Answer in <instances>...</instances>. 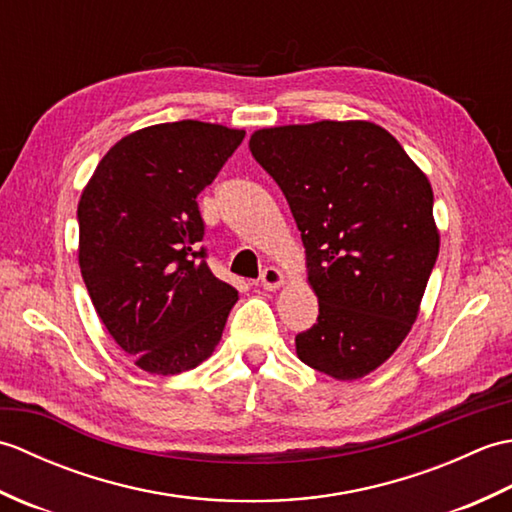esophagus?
<instances>
[{
    "label": "esophagus",
    "instance_id": "34e87169",
    "mask_svg": "<svg viewBox=\"0 0 512 512\" xmlns=\"http://www.w3.org/2000/svg\"><path fill=\"white\" fill-rule=\"evenodd\" d=\"M281 284H284V273H281V270L275 266H268L262 273L264 290H277Z\"/></svg>",
    "mask_w": 512,
    "mask_h": 512
}]
</instances>
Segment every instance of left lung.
<instances>
[{
  "mask_svg": "<svg viewBox=\"0 0 512 512\" xmlns=\"http://www.w3.org/2000/svg\"><path fill=\"white\" fill-rule=\"evenodd\" d=\"M248 147L286 195L319 299L297 356L336 380L363 378L405 341L436 266L431 184L367 121L266 127Z\"/></svg>",
  "mask_w": 512,
  "mask_h": 512,
  "instance_id": "left-lung-1",
  "label": "left lung"
}]
</instances>
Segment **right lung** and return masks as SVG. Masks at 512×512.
<instances>
[{"mask_svg": "<svg viewBox=\"0 0 512 512\" xmlns=\"http://www.w3.org/2000/svg\"><path fill=\"white\" fill-rule=\"evenodd\" d=\"M246 136L178 121L107 151L79 200V266L107 332L149 374L198 367L220 343L237 290L206 266L198 195Z\"/></svg>", "mask_w": 512, "mask_h": 512, "instance_id": "right-lung-1", "label": "right lung"}]
</instances>
